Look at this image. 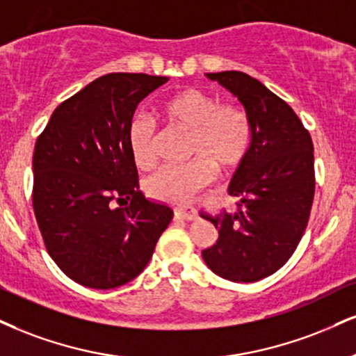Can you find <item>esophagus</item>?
I'll return each instance as SVG.
<instances>
[{
  "label": "esophagus",
  "mask_w": 356,
  "mask_h": 356,
  "mask_svg": "<svg viewBox=\"0 0 356 356\" xmlns=\"http://www.w3.org/2000/svg\"><path fill=\"white\" fill-rule=\"evenodd\" d=\"M175 217L181 220H187V222H192L197 219V213L192 207H177L175 209Z\"/></svg>",
  "instance_id": "obj_1"
}]
</instances>
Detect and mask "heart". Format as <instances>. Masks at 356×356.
I'll list each match as a JSON object with an SVG mask.
<instances>
[{
  "label": "heart",
  "mask_w": 356,
  "mask_h": 356,
  "mask_svg": "<svg viewBox=\"0 0 356 356\" xmlns=\"http://www.w3.org/2000/svg\"><path fill=\"white\" fill-rule=\"evenodd\" d=\"M159 114L169 126L189 132L187 156L192 157L186 164L164 167L145 184L147 194L161 202H186L213 181L216 167L222 172L235 170L250 151V119L234 102H219L212 94L187 88L162 101ZM127 143L139 169L156 165V129L151 122L136 118Z\"/></svg>",
  "instance_id": "1"
}]
</instances>
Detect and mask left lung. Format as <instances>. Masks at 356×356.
<instances>
[{
  "mask_svg": "<svg viewBox=\"0 0 356 356\" xmlns=\"http://www.w3.org/2000/svg\"><path fill=\"white\" fill-rule=\"evenodd\" d=\"M241 99L252 144L229 186L241 197L235 216L209 220L219 241L202 252L213 273L232 282H257L277 272L305 232L315 195L314 144L284 99L245 72H209Z\"/></svg>",
  "mask_w": 356,
  "mask_h": 356,
  "instance_id": "obj_1",
  "label": "left lung"
}]
</instances>
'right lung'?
Returning a JSON list of instances; mask_svg holds the SVG:
<instances>
[{
  "mask_svg": "<svg viewBox=\"0 0 356 356\" xmlns=\"http://www.w3.org/2000/svg\"><path fill=\"white\" fill-rule=\"evenodd\" d=\"M165 81L101 76L61 102L38 136L34 216L51 259L81 285L108 290L131 282L172 220V209L139 191L127 143L137 104Z\"/></svg>",
  "mask_w": 356,
  "mask_h": 356,
  "instance_id": "1",
  "label": "right lung"
}]
</instances>
